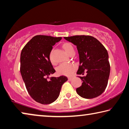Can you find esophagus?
Listing matches in <instances>:
<instances>
[{
  "instance_id": "1",
  "label": "esophagus",
  "mask_w": 129,
  "mask_h": 129,
  "mask_svg": "<svg viewBox=\"0 0 129 129\" xmlns=\"http://www.w3.org/2000/svg\"><path fill=\"white\" fill-rule=\"evenodd\" d=\"M72 79H73V77H69L68 78V80H69V81H71V80H72Z\"/></svg>"
}]
</instances>
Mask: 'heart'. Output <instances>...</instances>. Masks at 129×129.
<instances>
[{
  "mask_svg": "<svg viewBox=\"0 0 129 129\" xmlns=\"http://www.w3.org/2000/svg\"><path fill=\"white\" fill-rule=\"evenodd\" d=\"M63 48L67 54L74 50L73 46L71 43L66 42L63 44ZM77 68L76 65L72 63H63L57 68V72L59 75L70 76L71 75Z\"/></svg>",
  "mask_w": 129,
  "mask_h": 129,
  "instance_id": "1",
  "label": "heart"
}]
</instances>
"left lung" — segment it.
Here are the masks:
<instances>
[{"label": "left lung", "instance_id": "1", "mask_svg": "<svg viewBox=\"0 0 129 129\" xmlns=\"http://www.w3.org/2000/svg\"><path fill=\"white\" fill-rule=\"evenodd\" d=\"M64 38L77 46L79 66L77 74L83 83L76 89L79 95L86 99L96 98L106 89L110 71L107 51L101 42L90 35H75Z\"/></svg>", "mask_w": 129, "mask_h": 129}]
</instances>
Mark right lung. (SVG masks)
Instances as JSON below:
<instances>
[{
  "label": "right lung",
  "mask_w": 129,
  "mask_h": 129,
  "mask_svg": "<svg viewBox=\"0 0 129 129\" xmlns=\"http://www.w3.org/2000/svg\"><path fill=\"white\" fill-rule=\"evenodd\" d=\"M61 37L36 35L27 43L20 54V71L26 89L36 102L43 105L54 102L59 95L64 76L49 78L55 72L50 54L52 46Z\"/></svg>",
  "instance_id": "add662e5"
}]
</instances>
